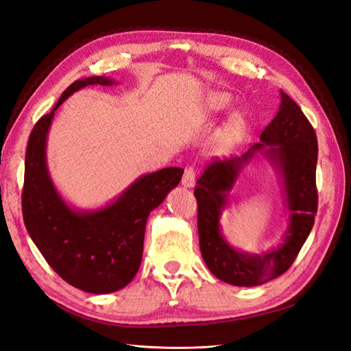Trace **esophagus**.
<instances>
[{"label":"esophagus","instance_id":"1","mask_svg":"<svg viewBox=\"0 0 351 351\" xmlns=\"http://www.w3.org/2000/svg\"><path fill=\"white\" fill-rule=\"evenodd\" d=\"M182 184L184 187H193V184H195V169L192 167H186L183 178H182Z\"/></svg>","mask_w":351,"mask_h":351}]
</instances>
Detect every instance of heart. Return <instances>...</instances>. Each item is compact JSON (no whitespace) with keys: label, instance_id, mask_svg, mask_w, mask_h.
I'll return each instance as SVG.
<instances>
[{"label":"heart","instance_id":"b5f03b06","mask_svg":"<svg viewBox=\"0 0 351 351\" xmlns=\"http://www.w3.org/2000/svg\"><path fill=\"white\" fill-rule=\"evenodd\" d=\"M228 104H230V97L227 93H222V92L210 93L205 99L204 112L209 117L215 115L219 111L224 110ZM244 130H246V120H244L243 114L232 112L217 133L215 143H217L218 151L221 152L230 151L232 146L239 143V141L244 134Z\"/></svg>","mask_w":351,"mask_h":351}]
</instances>
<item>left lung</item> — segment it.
Returning <instances> with one entry per match:
<instances>
[{"mask_svg": "<svg viewBox=\"0 0 351 351\" xmlns=\"http://www.w3.org/2000/svg\"><path fill=\"white\" fill-rule=\"evenodd\" d=\"M256 153L278 169L289 209V226L283 243L258 255L237 251L221 236L219 219L228 204V193L241 169ZM317 139L312 124L289 95L281 90L277 115L261 134V143L237 158L214 161L196 182L199 246L208 269L221 281L254 287L280 277L299 254L315 224Z\"/></svg>", "mask_w": 351, "mask_h": 351, "instance_id": "left-lung-1", "label": "left lung"}]
</instances>
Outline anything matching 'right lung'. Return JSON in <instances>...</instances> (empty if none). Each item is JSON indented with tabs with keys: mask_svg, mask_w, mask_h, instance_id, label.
I'll return each instance as SVG.
<instances>
[{
	"mask_svg": "<svg viewBox=\"0 0 351 351\" xmlns=\"http://www.w3.org/2000/svg\"><path fill=\"white\" fill-rule=\"evenodd\" d=\"M112 83L104 76L73 82L54 108L35 124L25 161L22 210L30 239L62 280L92 294L121 290L134 278L142 262L147 217L184 173L183 168L169 167L141 176L99 209L71 208L61 197L47 165V139L54 114L82 88Z\"/></svg>",
	"mask_w": 351,
	"mask_h": 351,
	"instance_id": "add662e5",
	"label": "right lung"
}]
</instances>
